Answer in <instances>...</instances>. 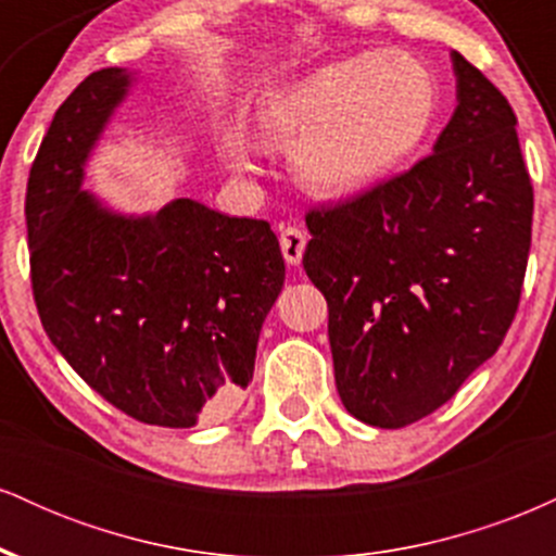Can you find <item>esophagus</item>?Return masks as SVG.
<instances>
[{"label": "esophagus", "instance_id": "1", "mask_svg": "<svg viewBox=\"0 0 556 556\" xmlns=\"http://www.w3.org/2000/svg\"><path fill=\"white\" fill-rule=\"evenodd\" d=\"M305 238L303 229L298 227H285L282 232H279V245H282V256L290 266H298L300 261H303V253H305Z\"/></svg>", "mask_w": 556, "mask_h": 556}]
</instances>
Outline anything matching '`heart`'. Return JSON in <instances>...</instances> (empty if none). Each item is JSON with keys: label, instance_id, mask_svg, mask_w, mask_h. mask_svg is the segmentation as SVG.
<instances>
[{"label": "heart", "instance_id": "b5f03b06", "mask_svg": "<svg viewBox=\"0 0 556 556\" xmlns=\"http://www.w3.org/2000/svg\"><path fill=\"white\" fill-rule=\"evenodd\" d=\"M442 104L437 75L418 56L366 52L318 67L258 101L261 138L290 146V167L318 195L368 188L397 169L429 136ZM222 151L235 172L256 164L253 143L222 127Z\"/></svg>", "mask_w": 556, "mask_h": 556}]
</instances>
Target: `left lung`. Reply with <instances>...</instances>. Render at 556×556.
I'll list each match as a JSON object with an SVG mask.
<instances>
[{"mask_svg": "<svg viewBox=\"0 0 556 556\" xmlns=\"http://www.w3.org/2000/svg\"><path fill=\"white\" fill-rule=\"evenodd\" d=\"M457 106L433 154L334 208H314L303 269L329 305L350 416L402 429L496 353L520 303L533 185L518 117L452 52Z\"/></svg>", "mask_w": 556, "mask_h": 556, "instance_id": "8db88e82", "label": "left lung"}]
</instances>
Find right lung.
<instances>
[{"label": "right lung", "mask_w": 556, "mask_h": 556, "mask_svg": "<svg viewBox=\"0 0 556 556\" xmlns=\"http://www.w3.org/2000/svg\"><path fill=\"white\" fill-rule=\"evenodd\" d=\"M132 83L125 67L96 70L56 110L25 193L30 282L49 340L88 387L140 424L190 429L251 384L285 258L264 219L193 198L119 214L83 190Z\"/></svg>", "instance_id": "1"}]
</instances>
